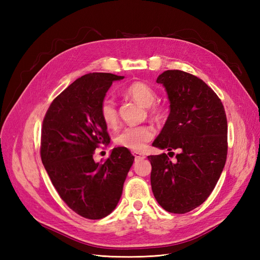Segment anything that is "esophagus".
I'll return each instance as SVG.
<instances>
[{"label":"esophagus","mask_w":260,"mask_h":260,"mask_svg":"<svg viewBox=\"0 0 260 260\" xmlns=\"http://www.w3.org/2000/svg\"><path fill=\"white\" fill-rule=\"evenodd\" d=\"M133 156H135L136 160H139V159H143V158H145V156H144L143 154L138 153V152H133Z\"/></svg>","instance_id":"1"}]
</instances>
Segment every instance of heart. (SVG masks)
I'll list each match as a JSON object with an SVG mask.
<instances>
[{"mask_svg": "<svg viewBox=\"0 0 260 260\" xmlns=\"http://www.w3.org/2000/svg\"><path fill=\"white\" fill-rule=\"evenodd\" d=\"M128 96L137 101L138 103L149 108V114L158 118L161 116V108L154 104L157 99V94L151 85L144 82H133L124 90ZM100 115L102 120L108 128H114L118 123V112L114 101L105 99L101 103ZM155 136V130L151 125H131L124 128L115 139L117 145L140 152Z\"/></svg>", "mask_w": 260, "mask_h": 260, "instance_id": "1", "label": "heart"}]
</instances>
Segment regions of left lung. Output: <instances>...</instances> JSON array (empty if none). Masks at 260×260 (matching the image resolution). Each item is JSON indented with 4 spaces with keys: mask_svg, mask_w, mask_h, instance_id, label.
Masks as SVG:
<instances>
[{
    "mask_svg": "<svg viewBox=\"0 0 260 260\" xmlns=\"http://www.w3.org/2000/svg\"><path fill=\"white\" fill-rule=\"evenodd\" d=\"M156 82L166 89L170 114L153 146L179 154L176 162L165 153L147 156L152 191L165 210L185 214L207 200L223 170L226 116L217 94L198 77L166 70Z\"/></svg>",
    "mask_w": 260,
    "mask_h": 260,
    "instance_id": "obj_1",
    "label": "left lung"
}]
</instances>
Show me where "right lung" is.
<instances>
[{"label": "right lung", "mask_w": 260, "mask_h": 260, "mask_svg": "<svg viewBox=\"0 0 260 260\" xmlns=\"http://www.w3.org/2000/svg\"><path fill=\"white\" fill-rule=\"evenodd\" d=\"M123 76L93 73L78 78L55 98L43 119L41 159L67 206L88 219H102L116 208L135 156L115 147L104 162L94 151L111 142L100 115L113 81Z\"/></svg>", "instance_id": "1"}]
</instances>
